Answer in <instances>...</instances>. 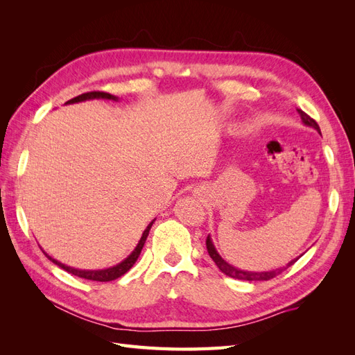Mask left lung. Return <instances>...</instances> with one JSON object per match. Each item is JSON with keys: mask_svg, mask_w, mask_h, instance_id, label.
Instances as JSON below:
<instances>
[{"mask_svg": "<svg viewBox=\"0 0 355 355\" xmlns=\"http://www.w3.org/2000/svg\"><path fill=\"white\" fill-rule=\"evenodd\" d=\"M297 114L300 115V120H302V124L306 125V127H311L314 128V130H317L320 135V127L318 124L311 118L309 115H306L302 110H296ZM206 245H207V252L210 254V257L213 259V262L216 263V266L219 268V270L225 274L228 275L231 278H237V280H245V282H266V280H271V278H274L275 275L282 274L284 270H287L288 266H292L300 256H297L296 259H292L290 261L286 266H280V268H275V270H270V271H247V270H241V268H237L234 266L231 263H228L227 261L223 259V257L219 254V252L216 250V247H214L213 241H211V237L209 235L207 237V241H206Z\"/></svg>", "mask_w": 355, "mask_h": 355, "instance_id": "left-lung-1", "label": "left lung"}]
</instances>
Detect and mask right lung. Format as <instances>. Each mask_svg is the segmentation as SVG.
<instances>
[{"label": "right lung", "mask_w": 355, "mask_h": 355, "mask_svg": "<svg viewBox=\"0 0 355 355\" xmlns=\"http://www.w3.org/2000/svg\"><path fill=\"white\" fill-rule=\"evenodd\" d=\"M93 99H106V101H115V102H118V99H120V98H116V96L110 94V93H103V92H90V93H84V94L77 96V98H73V99L68 101L65 105L85 102V101H93ZM154 222H155V219L149 222V225L145 228V231L142 232L141 240H139L137 245L135 247V250H133L130 254H128L124 261H121L120 263H116V265H114V266L105 268V270H78V268L68 266V265H65V263L59 262L58 259H55V257L49 256L44 250H42V252H44V254L49 257V259H50L53 263H56L58 266L62 268V270L68 271V272L72 274V275H77V277H80V278H85V280H92V282H112V280H115V278L124 275V274L135 265V262L137 261L139 254H141V252H142V249H144V244H145V241H146L149 230H151Z\"/></svg>", "instance_id": "right-lung-1"}]
</instances>
